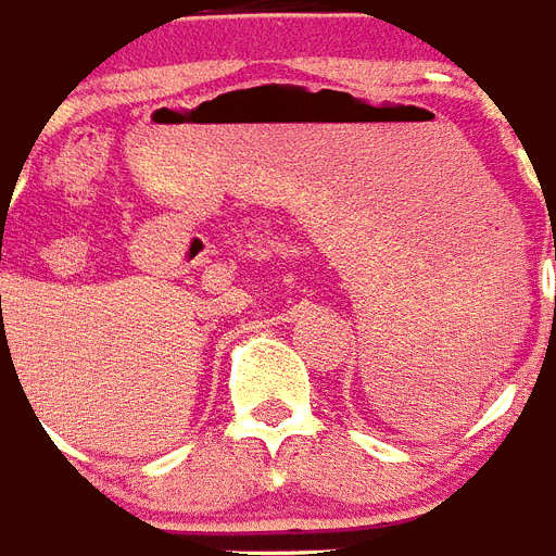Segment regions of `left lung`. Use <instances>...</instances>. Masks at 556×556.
I'll list each match as a JSON object with an SVG mask.
<instances>
[{"mask_svg": "<svg viewBox=\"0 0 556 556\" xmlns=\"http://www.w3.org/2000/svg\"><path fill=\"white\" fill-rule=\"evenodd\" d=\"M554 257H556V235H554Z\"/></svg>", "mask_w": 556, "mask_h": 556, "instance_id": "obj_1", "label": "left lung"}]
</instances>
